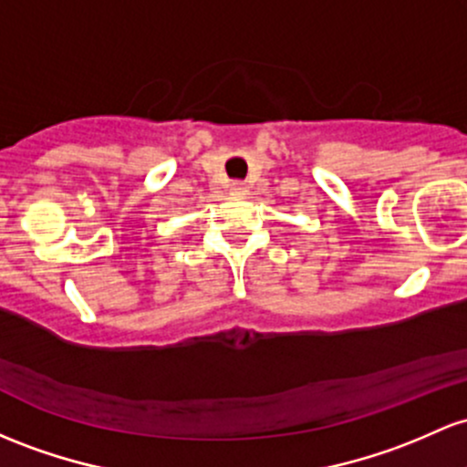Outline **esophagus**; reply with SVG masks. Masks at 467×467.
Listing matches in <instances>:
<instances>
[{"instance_id": "34e87169", "label": "esophagus", "mask_w": 467, "mask_h": 467, "mask_svg": "<svg viewBox=\"0 0 467 467\" xmlns=\"http://www.w3.org/2000/svg\"><path fill=\"white\" fill-rule=\"evenodd\" d=\"M228 188H230V192L237 194V197H242V194L248 192V186H245L244 182H233Z\"/></svg>"}]
</instances>
